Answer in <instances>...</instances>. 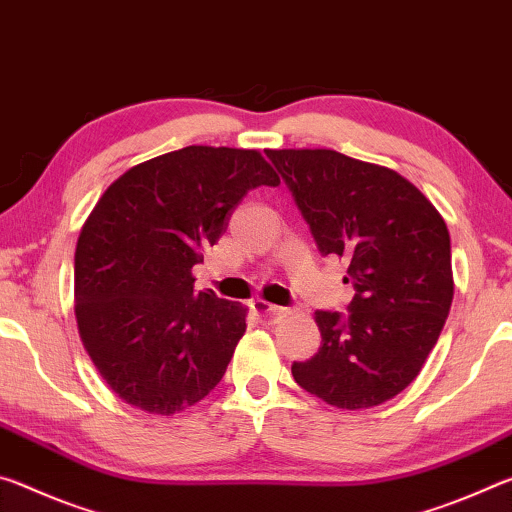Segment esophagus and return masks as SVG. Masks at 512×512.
I'll use <instances>...</instances> for the list:
<instances>
[{
	"label": "esophagus",
	"instance_id": "1",
	"mask_svg": "<svg viewBox=\"0 0 512 512\" xmlns=\"http://www.w3.org/2000/svg\"><path fill=\"white\" fill-rule=\"evenodd\" d=\"M254 308H256V313L261 315L263 320H267V322H276V320H281V317H286L290 313V308L276 306V304H267V301H263V299H258L256 304H254Z\"/></svg>",
	"mask_w": 512,
	"mask_h": 512
}]
</instances>
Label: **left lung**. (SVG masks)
I'll use <instances>...</instances> for the list:
<instances>
[{
	"instance_id": "8db88e82",
	"label": "left lung",
	"mask_w": 512,
	"mask_h": 512,
	"mask_svg": "<svg viewBox=\"0 0 512 512\" xmlns=\"http://www.w3.org/2000/svg\"><path fill=\"white\" fill-rule=\"evenodd\" d=\"M322 256L349 263L347 311H317L322 347L292 376L338 408H372L420 374L454 299L447 224L413 183L333 149H267Z\"/></svg>"
}]
</instances>
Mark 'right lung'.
<instances>
[{"label":"right lung","instance_id":"1","mask_svg":"<svg viewBox=\"0 0 512 512\" xmlns=\"http://www.w3.org/2000/svg\"><path fill=\"white\" fill-rule=\"evenodd\" d=\"M258 186L279 177L256 149L192 145L131 167L92 208L74 254V313L122 401L174 415L222 381L247 308L195 292L192 267Z\"/></svg>","mask_w":512,"mask_h":512}]
</instances>
